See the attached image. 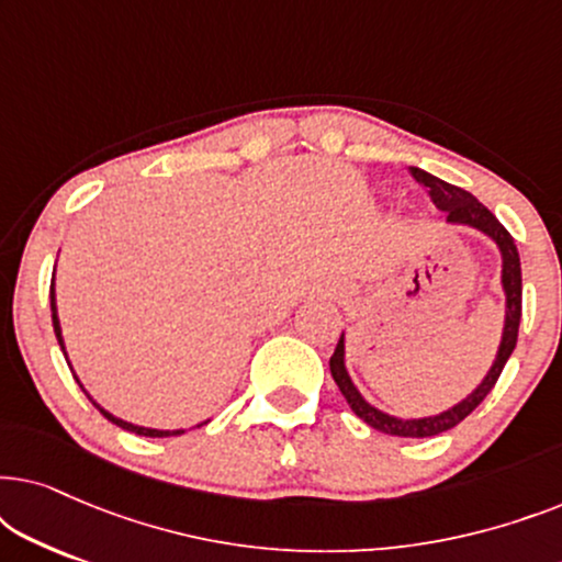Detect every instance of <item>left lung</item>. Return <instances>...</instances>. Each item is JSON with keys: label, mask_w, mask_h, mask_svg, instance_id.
<instances>
[{"label": "left lung", "mask_w": 562, "mask_h": 562, "mask_svg": "<svg viewBox=\"0 0 562 562\" xmlns=\"http://www.w3.org/2000/svg\"><path fill=\"white\" fill-rule=\"evenodd\" d=\"M409 176L419 187L427 189L429 199L437 210L445 212V217L452 225H471L475 229H481L483 235H488L491 240L498 245L504 258V291H506V325H504V337H502V348H498V356L491 366V371L479 389L473 391L471 396L463 398L458 406L452 409L437 414V417H427V419H398V417H389L366 402L363 396L358 394V389L352 386L348 371H345V340L340 337L337 340V348L329 358V371H333V379L337 383V389L342 391V396L348 398L350 409L358 414L366 425H371L373 429L386 435H396V437H432L440 432H448L456 425H460L468 414H471L475 406H479L483 398L491 394V389L496 386L498 375H502L506 360L517 348V335H519V319H521V263H519V252L517 245H514V237L509 235L502 222L494 217V212H488L479 199L473 194H468L465 189L452 187L448 181H440L437 176L422 171V168H409Z\"/></svg>", "instance_id": "left-lung-1"}]
</instances>
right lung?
Here are the masks:
<instances>
[{
	"label": "right lung",
	"instance_id": "1",
	"mask_svg": "<svg viewBox=\"0 0 562 562\" xmlns=\"http://www.w3.org/2000/svg\"><path fill=\"white\" fill-rule=\"evenodd\" d=\"M50 312H53V329H56L58 345H60V350H64V352H66V348H64V337H60V325H58V317H56V294H53V286H50ZM79 386H81V383H79ZM81 389H83V386H81ZM89 402H91V404H94V406H97V409H99V412H102L106 419H110V422H114V425H117V427H122V429H127V432L143 435V437H171V435H181V432H183V429H173V432H171V429H148V427H137V425H130V422H122V419H117V417H112V414H110V412H104V409H102V406H99V404H97V402H94V398H91V396H89Z\"/></svg>",
	"mask_w": 562,
	"mask_h": 562
}]
</instances>
